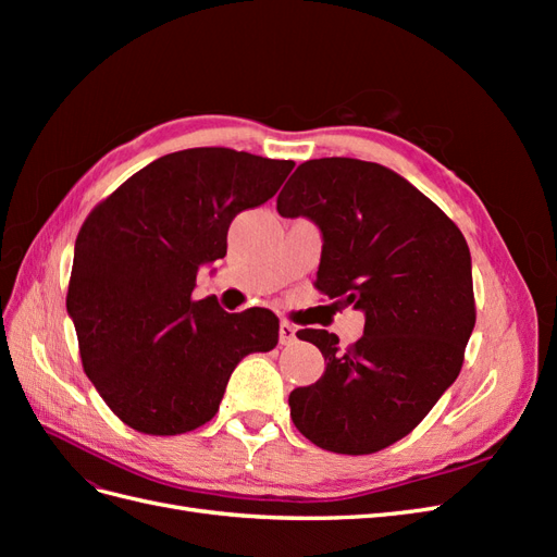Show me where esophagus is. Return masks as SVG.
<instances>
[{"instance_id": "obj_1", "label": "esophagus", "mask_w": 557, "mask_h": 557, "mask_svg": "<svg viewBox=\"0 0 557 557\" xmlns=\"http://www.w3.org/2000/svg\"><path fill=\"white\" fill-rule=\"evenodd\" d=\"M295 332H297V327H295L293 323H288V320H281V325H278V342H281L283 346L293 344V342H295Z\"/></svg>"}]
</instances>
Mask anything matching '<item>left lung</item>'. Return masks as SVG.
Segmentation results:
<instances>
[{
  "label": "left lung",
  "mask_w": 557,
  "mask_h": 557,
  "mask_svg": "<svg viewBox=\"0 0 557 557\" xmlns=\"http://www.w3.org/2000/svg\"><path fill=\"white\" fill-rule=\"evenodd\" d=\"M276 209L323 232L315 288L364 311V334L348 348L327 330L297 332L323 352L325 372L290 393L293 423L332 453L387 448L462 369L476 323L462 232L407 178L352 158L299 164Z\"/></svg>",
  "instance_id": "left-lung-1"
}]
</instances>
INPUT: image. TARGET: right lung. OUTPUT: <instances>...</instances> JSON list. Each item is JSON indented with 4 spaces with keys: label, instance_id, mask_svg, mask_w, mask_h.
Returning a JSON list of instances; mask_svg holds the SVG:
<instances>
[{
    "label": "right lung",
    "instance_id": "1",
    "mask_svg": "<svg viewBox=\"0 0 557 557\" xmlns=\"http://www.w3.org/2000/svg\"><path fill=\"white\" fill-rule=\"evenodd\" d=\"M232 148H188L129 176L83 223L66 293L83 372L132 430L172 436L215 416L248 352L278 344L269 309L195 299L199 264L225 258L234 215L293 172Z\"/></svg>",
    "mask_w": 557,
    "mask_h": 557
}]
</instances>
